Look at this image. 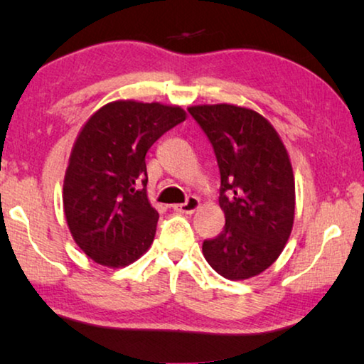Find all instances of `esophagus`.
Listing matches in <instances>:
<instances>
[{
    "instance_id": "esophagus-1",
    "label": "esophagus",
    "mask_w": 364,
    "mask_h": 364,
    "mask_svg": "<svg viewBox=\"0 0 364 364\" xmlns=\"http://www.w3.org/2000/svg\"><path fill=\"white\" fill-rule=\"evenodd\" d=\"M199 205H200L199 199H197V197H194V196H191V197H188V200L184 202V204L173 205V208L180 213H194L197 208H199Z\"/></svg>"
}]
</instances>
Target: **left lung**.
<instances>
[{
    "instance_id": "1",
    "label": "left lung",
    "mask_w": 364,
    "mask_h": 364,
    "mask_svg": "<svg viewBox=\"0 0 364 364\" xmlns=\"http://www.w3.org/2000/svg\"><path fill=\"white\" fill-rule=\"evenodd\" d=\"M188 112L213 147L220 168L225 228L202 244L205 260L226 279H249L276 262L295 212L292 165L279 134L252 109L194 106Z\"/></svg>"
}]
</instances>
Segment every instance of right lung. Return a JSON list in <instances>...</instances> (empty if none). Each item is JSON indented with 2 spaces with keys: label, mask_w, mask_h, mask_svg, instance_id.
<instances>
[{
  "label": "right lung",
  "mask_w": 364,
  "mask_h": 364,
  "mask_svg": "<svg viewBox=\"0 0 364 364\" xmlns=\"http://www.w3.org/2000/svg\"><path fill=\"white\" fill-rule=\"evenodd\" d=\"M186 112L115 101L90 117L70 154L64 212L73 241L104 267L130 264L151 247L159 213L146 194V154Z\"/></svg>",
  "instance_id": "obj_1"
}]
</instances>
